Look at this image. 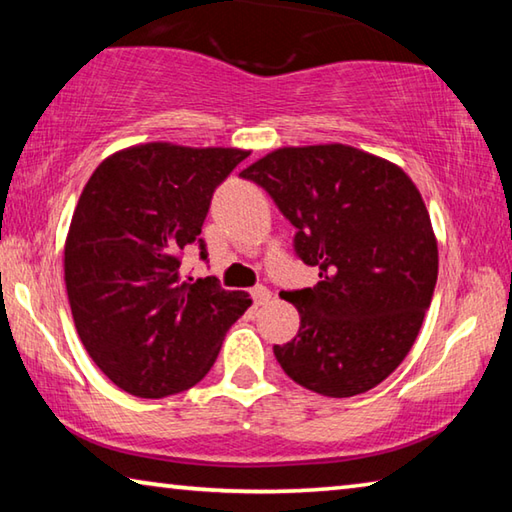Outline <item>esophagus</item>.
<instances>
[{
	"mask_svg": "<svg viewBox=\"0 0 512 512\" xmlns=\"http://www.w3.org/2000/svg\"><path fill=\"white\" fill-rule=\"evenodd\" d=\"M253 300H255V307H262V305H266L268 300H271V291H268L266 287H255L253 289Z\"/></svg>",
	"mask_w": 512,
	"mask_h": 512,
	"instance_id": "esophagus-1",
	"label": "esophagus"
}]
</instances>
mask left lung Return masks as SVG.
<instances>
[{
  "label": "left lung",
  "instance_id": "obj_1",
  "mask_svg": "<svg viewBox=\"0 0 512 512\" xmlns=\"http://www.w3.org/2000/svg\"><path fill=\"white\" fill-rule=\"evenodd\" d=\"M296 228L298 257L320 282L282 298L300 329L275 359L325 397L381 384L413 348L438 280V241L402 167L348 144L282 146L239 173Z\"/></svg>",
  "mask_w": 512,
  "mask_h": 512
}]
</instances>
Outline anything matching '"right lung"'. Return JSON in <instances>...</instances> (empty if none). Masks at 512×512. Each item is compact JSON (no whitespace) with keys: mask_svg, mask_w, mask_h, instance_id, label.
Returning <instances> with one entry per match:
<instances>
[{"mask_svg":"<svg viewBox=\"0 0 512 512\" xmlns=\"http://www.w3.org/2000/svg\"><path fill=\"white\" fill-rule=\"evenodd\" d=\"M244 149L149 142L108 155L83 187L65 239V287L85 350L135 397L196 386L230 325L253 305L214 277L183 282L180 255L198 241L214 189Z\"/></svg>","mask_w":512,"mask_h":512,"instance_id":"add662e5","label":"right lung"}]
</instances>
